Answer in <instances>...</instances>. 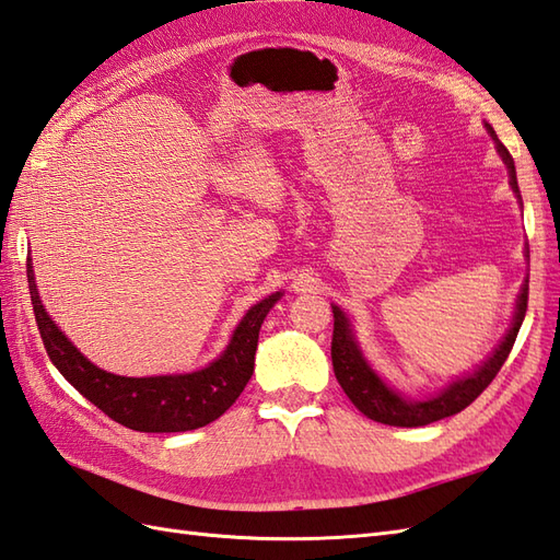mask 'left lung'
I'll return each mask as SVG.
<instances>
[{"instance_id":"obj_1","label":"left lung","mask_w":560,"mask_h":560,"mask_svg":"<svg viewBox=\"0 0 560 560\" xmlns=\"http://www.w3.org/2000/svg\"><path fill=\"white\" fill-rule=\"evenodd\" d=\"M485 126L491 140L497 142L499 158L503 160L505 168H509V184L515 192V198L520 200V205H523V198H520V188H517V176H515V162L511 158V152L505 150L503 142L497 138V133H493V128L489 124ZM525 257L529 259V250H525ZM527 293H529V275L525 277L523 285H520L511 327L505 331L501 343L491 350V355L472 372L456 376V380L441 388L439 394L427 396V398H406L402 394H398L396 388L388 386L382 376L372 370L368 358L362 355L353 324H350L346 312L339 305H331L334 310L331 362H334L336 380H339L346 396L353 400V406L374 422L392 424V427H424L436 420L451 418V415H456L470 406V402L485 392V388L493 382V376H497L499 370L503 368V362L509 358L511 348L515 343V336L520 327H523V319L527 312Z\"/></svg>"}]
</instances>
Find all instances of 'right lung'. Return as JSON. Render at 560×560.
Wrapping results in <instances>:
<instances>
[{"instance_id": "1", "label": "right lung", "mask_w": 560, "mask_h": 560, "mask_svg": "<svg viewBox=\"0 0 560 560\" xmlns=\"http://www.w3.org/2000/svg\"><path fill=\"white\" fill-rule=\"evenodd\" d=\"M28 289L43 343L63 380L114 422L136 432H190L221 418L250 382L255 350L269 310L281 301V291L267 295L245 312L231 341L217 360L202 370L160 376H121L93 365L63 334L40 301L28 257Z\"/></svg>"}]
</instances>
